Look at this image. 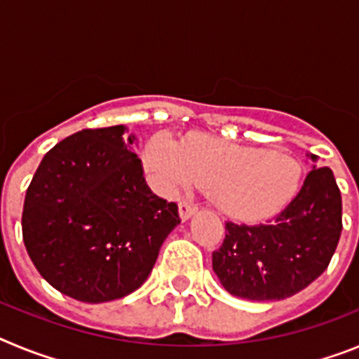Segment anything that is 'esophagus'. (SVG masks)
I'll list each match as a JSON object with an SVG mask.
<instances>
[{
    "label": "esophagus",
    "mask_w": 359,
    "mask_h": 359,
    "mask_svg": "<svg viewBox=\"0 0 359 359\" xmlns=\"http://www.w3.org/2000/svg\"><path fill=\"white\" fill-rule=\"evenodd\" d=\"M196 210H198V208H196V205H192V203H180V217H182V221H189V219L196 214Z\"/></svg>",
    "instance_id": "34e87169"
}]
</instances>
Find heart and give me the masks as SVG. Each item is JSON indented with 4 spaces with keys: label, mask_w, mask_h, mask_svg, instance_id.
<instances>
[{
    "label": "heart",
    "mask_w": 359,
    "mask_h": 359,
    "mask_svg": "<svg viewBox=\"0 0 359 359\" xmlns=\"http://www.w3.org/2000/svg\"><path fill=\"white\" fill-rule=\"evenodd\" d=\"M144 165L163 192L207 187L228 217L253 223L287 207L302 182V167L290 154L199 135L180 145L170 136L149 142Z\"/></svg>",
    "instance_id": "b5f03b06"
}]
</instances>
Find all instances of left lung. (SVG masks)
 I'll return each instance as SVG.
<instances>
[{"instance_id":"1","label":"left lung","mask_w":359,"mask_h":359,"mask_svg":"<svg viewBox=\"0 0 359 359\" xmlns=\"http://www.w3.org/2000/svg\"><path fill=\"white\" fill-rule=\"evenodd\" d=\"M302 189L266 224L226 223L212 268L233 297L269 302L302 291L327 269L341 233V194L329 167H316Z\"/></svg>"}]
</instances>
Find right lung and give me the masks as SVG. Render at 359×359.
<instances>
[{"instance_id":"right-lung-1","label":"right lung","mask_w":359,"mask_h":359,"mask_svg":"<svg viewBox=\"0 0 359 359\" xmlns=\"http://www.w3.org/2000/svg\"><path fill=\"white\" fill-rule=\"evenodd\" d=\"M84 129L50 149L25 196L23 241L41 277L88 304L128 297L147 280L177 207L151 192L136 135Z\"/></svg>"}]
</instances>
